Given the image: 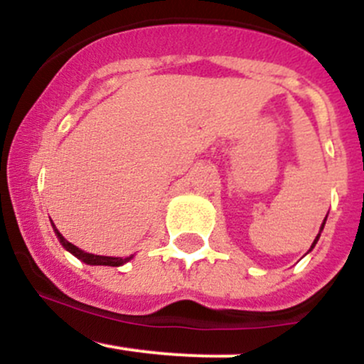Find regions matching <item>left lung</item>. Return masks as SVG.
<instances>
[{
	"label": "left lung",
	"mask_w": 364,
	"mask_h": 364,
	"mask_svg": "<svg viewBox=\"0 0 364 364\" xmlns=\"http://www.w3.org/2000/svg\"><path fill=\"white\" fill-rule=\"evenodd\" d=\"M324 224H326V220H324V223H322V226H321V231H322V230H324ZM321 231H319V235H317V237H316V240H314V243H312V247H310V250H312V249H314V247H316L317 240H319V237H321Z\"/></svg>",
	"instance_id": "obj_1"
}]
</instances>
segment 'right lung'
<instances>
[{"label":"right lung","mask_w":364,"mask_h":364,"mask_svg":"<svg viewBox=\"0 0 364 364\" xmlns=\"http://www.w3.org/2000/svg\"><path fill=\"white\" fill-rule=\"evenodd\" d=\"M52 228H54V233H55V237H58L59 242H61V245L65 247L68 252L73 254L75 257H78L80 261H84L85 264H91V266H121V264L127 263V261L133 259V256H129V257H110V256H96V254L84 252V250H80L77 245H73V243H70L68 240L63 237V235L59 233L58 230H55L54 223H52Z\"/></svg>","instance_id":"1"}]
</instances>
